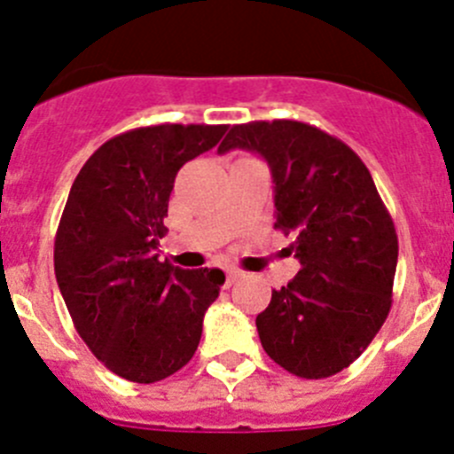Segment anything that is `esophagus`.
<instances>
[{"mask_svg":"<svg viewBox=\"0 0 454 454\" xmlns=\"http://www.w3.org/2000/svg\"><path fill=\"white\" fill-rule=\"evenodd\" d=\"M244 278V273H241V270H237V269H231L226 273V286H232L235 285V282H239V279Z\"/></svg>","mask_w":454,"mask_h":454,"instance_id":"esophagus-1","label":"esophagus"}]
</instances>
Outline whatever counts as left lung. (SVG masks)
<instances>
[{
  "mask_svg": "<svg viewBox=\"0 0 454 454\" xmlns=\"http://www.w3.org/2000/svg\"><path fill=\"white\" fill-rule=\"evenodd\" d=\"M269 163L275 228L300 270L257 316L266 354L300 379L338 374L367 349L392 307L399 239L370 169L327 131L298 121L232 125L219 154Z\"/></svg>",
  "mask_w": 454,
  "mask_h": 454,
  "instance_id": "left-lung-1",
  "label": "left lung"
}]
</instances>
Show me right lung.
Wrapping results in <instances>:
<instances>
[{
  "mask_svg": "<svg viewBox=\"0 0 454 454\" xmlns=\"http://www.w3.org/2000/svg\"><path fill=\"white\" fill-rule=\"evenodd\" d=\"M228 125H152L109 138L75 176L55 235V279L80 338L131 383L179 372L217 300L219 269L159 260L169 192L188 160Z\"/></svg>",
  "mask_w": 454,
  "mask_h": 454,
  "instance_id": "1",
  "label": "right lung"
}]
</instances>
